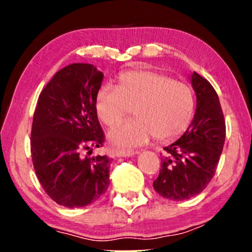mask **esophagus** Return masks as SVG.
Segmentation results:
<instances>
[{
	"mask_svg": "<svg viewBox=\"0 0 252 252\" xmlns=\"http://www.w3.org/2000/svg\"><path fill=\"white\" fill-rule=\"evenodd\" d=\"M136 153L133 150H116V157H133Z\"/></svg>",
	"mask_w": 252,
	"mask_h": 252,
	"instance_id": "1",
	"label": "esophagus"
}]
</instances>
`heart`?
<instances>
[{"label": "heart", "mask_w": 252, "mask_h": 252, "mask_svg": "<svg viewBox=\"0 0 252 252\" xmlns=\"http://www.w3.org/2000/svg\"><path fill=\"white\" fill-rule=\"evenodd\" d=\"M133 109L128 123L113 127L108 134L116 148H133L151 136L168 141L184 133L194 111V97L184 82L156 71L135 70L120 75L116 88L103 86L95 96V110L106 126H115Z\"/></svg>", "instance_id": "1"}]
</instances>
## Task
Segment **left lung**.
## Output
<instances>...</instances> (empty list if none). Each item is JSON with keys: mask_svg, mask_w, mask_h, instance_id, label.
<instances>
[{"mask_svg": "<svg viewBox=\"0 0 252 252\" xmlns=\"http://www.w3.org/2000/svg\"><path fill=\"white\" fill-rule=\"evenodd\" d=\"M189 79L196 95L194 119L180 139L164 147L160 173L153 185L172 201H185L204 190L216 173L226 136L216 91L196 72Z\"/></svg>", "mask_w": 252, "mask_h": 252, "instance_id": "1", "label": "left lung"}]
</instances>
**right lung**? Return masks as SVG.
Listing matches in <instances>:
<instances>
[{
    "label": "right lung",
    "mask_w": 252,
    "mask_h": 252,
    "mask_svg": "<svg viewBox=\"0 0 252 252\" xmlns=\"http://www.w3.org/2000/svg\"><path fill=\"white\" fill-rule=\"evenodd\" d=\"M103 78L93 64H70L37 99L31 133L34 170L48 196L66 208L96 202L110 182L109 158L86 156L104 142L95 110Z\"/></svg>",
    "instance_id": "1"
}]
</instances>
